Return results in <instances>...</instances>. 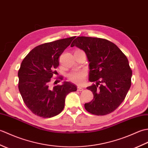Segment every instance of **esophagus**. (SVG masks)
<instances>
[{"label": "esophagus", "instance_id": "34e87169", "mask_svg": "<svg viewBox=\"0 0 148 148\" xmlns=\"http://www.w3.org/2000/svg\"><path fill=\"white\" fill-rule=\"evenodd\" d=\"M77 90L78 91H83V88L80 87V86H77Z\"/></svg>", "mask_w": 148, "mask_h": 148}]
</instances>
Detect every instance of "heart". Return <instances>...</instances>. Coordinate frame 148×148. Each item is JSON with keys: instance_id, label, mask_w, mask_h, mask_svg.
<instances>
[{"instance_id": "obj_1", "label": "heart", "mask_w": 148, "mask_h": 148, "mask_svg": "<svg viewBox=\"0 0 148 148\" xmlns=\"http://www.w3.org/2000/svg\"><path fill=\"white\" fill-rule=\"evenodd\" d=\"M86 75V72L84 70L74 71L68 74L67 77L69 81H72V82L80 84L83 83Z\"/></svg>"}]
</instances>
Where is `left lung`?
<instances>
[{
	"instance_id": "8db88e82",
	"label": "left lung",
	"mask_w": 148,
	"mask_h": 148,
	"mask_svg": "<svg viewBox=\"0 0 148 148\" xmlns=\"http://www.w3.org/2000/svg\"><path fill=\"white\" fill-rule=\"evenodd\" d=\"M76 46L86 53L89 62L87 87L93 99L84 103L88 112L97 116L109 114L117 109L129 90L132 75L127 56L108 40L96 37H77L71 47Z\"/></svg>"
}]
</instances>
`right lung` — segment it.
<instances>
[{
	"instance_id": "1",
	"label": "right lung",
	"mask_w": 148,
	"mask_h": 148,
	"mask_svg": "<svg viewBox=\"0 0 148 148\" xmlns=\"http://www.w3.org/2000/svg\"><path fill=\"white\" fill-rule=\"evenodd\" d=\"M75 37L37 46L21 62L18 73L19 91L27 108L37 116L47 118L58 114L64 108L66 96L77 90L76 86L68 81L50 86L59 56Z\"/></svg>"
}]
</instances>
